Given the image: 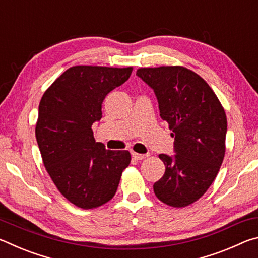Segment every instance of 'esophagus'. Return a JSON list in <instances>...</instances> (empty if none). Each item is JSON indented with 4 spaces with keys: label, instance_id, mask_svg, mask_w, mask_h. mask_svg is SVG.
I'll use <instances>...</instances> for the list:
<instances>
[{
    "label": "esophagus",
    "instance_id": "1",
    "mask_svg": "<svg viewBox=\"0 0 258 258\" xmlns=\"http://www.w3.org/2000/svg\"><path fill=\"white\" fill-rule=\"evenodd\" d=\"M148 156H149L148 154L143 155V154H137V152H132V157H133L134 159H137V160H142V159H145V158H147Z\"/></svg>",
    "mask_w": 258,
    "mask_h": 258
}]
</instances>
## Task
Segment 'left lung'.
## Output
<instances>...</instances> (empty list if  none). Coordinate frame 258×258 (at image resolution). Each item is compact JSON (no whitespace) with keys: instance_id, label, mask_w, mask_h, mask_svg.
<instances>
[{"instance_id":"left-lung-1","label":"left lung","mask_w":258,"mask_h":258,"mask_svg":"<svg viewBox=\"0 0 258 258\" xmlns=\"http://www.w3.org/2000/svg\"><path fill=\"white\" fill-rule=\"evenodd\" d=\"M137 75L154 89L176 152L159 155L165 173L155 195L168 206L186 207L203 197L223 163L225 110L206 81L185 67L139 68Z\"/></svg>"}]
</instances>
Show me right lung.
I'll return each instance as SVG.
<instances>
[{"mask_svg":"<svg viewBox=\"0 0 258 258\" xmlns=\"http://www.w3.org/2000/svg\"><path fill=\"white\" fill-rule=\"evenodd\" d=\"M132 71L74 66L41 99L35 134L43 164L60 194L80 208H98L112 199L131 163L127 150H107L95 142L92 124L101 119L106 95Z\"/></svg>","mask_w":258,"mask_h":258,"instance_id":"add662e5","label":"right lung"}]
</instances>
